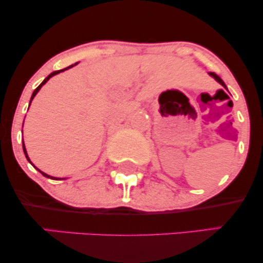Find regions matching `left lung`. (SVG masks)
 <instances>
[{"instance_id": "8db88e82", "label": "left lung", "mask_w": 263, "mask_h": 263, "mask_svg": "<svg viewBox=\"0 0 263 263\" xmlns=\"http://www.w3.org/2000/svg\"><path fill=\"white\" fill-rule=\"evenodd\" d=\"M209 75H210V77H213V78H214V79H215L216 81H218V83H219V84H221V85H222V86H224V87H225V89H226V85H225V83H224V81H222V80H221V78H220V77H219V75H216L215 73H211V71H210V73H209Z\"/></svg>"}]
</instances>
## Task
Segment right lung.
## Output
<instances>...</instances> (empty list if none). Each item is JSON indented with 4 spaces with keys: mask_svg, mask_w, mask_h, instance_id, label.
<instances>
[{
    "mask_svg": "<svg viewBox=\"0 0 263 263\" xmlns=\"http://www.w3.org/2000/svg\"><path fill=\"white\" fill-rule=\"evenodd\" d=\"M74 65H77V63H75V64H73V65L68 66V68H65V69H62V70H57V71H53V73H50L49 75H48V77H47V78H45V79H44L43 81H42V84H41V85H39V86L37 87V89H35V90H34V91H33V93H32V98H31V101H29V105H31V102H32V100H33V99H34V96H35V95H37V92L39 91V90H41V87H42V86H43V85H44V84H45V83H47V81L50 79V78H52V77H54V75H57V74L62 73V71H64V70H66V69H69V68H73V66H74ZM23 152H25V155H26V158H27V159H28V162H29V163H31V164L33 165V163L31 162V159H29V157H28V155H27V151H26L25 143H23ZM33 167H34V165H33ZM34 168H35V167H34ZM37 170H38V168H37ZM38 171H39V170H38ZM39 172H41V171H39ZM41 173H42V174H43V176H44V177H47V178H50V179H57V180H58V179H60V178H55V177H50V176H48V174H45V173H43V172H41Z\"/></svg>",
    "mask_w": 263,
    "mask_h": 263,
    "instance_id": "right-lung-1",
    "label": "right lung"
}]
</instances>
